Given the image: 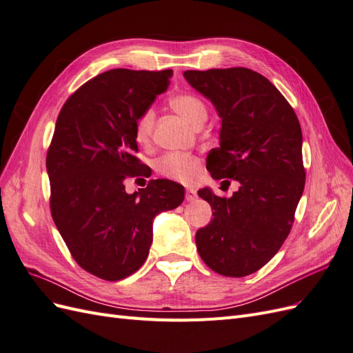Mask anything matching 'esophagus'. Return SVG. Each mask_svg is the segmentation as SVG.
<instances>
[{"label": "esophagus", "instance_id": "1", "mask_svg": "<svg viewBox=\"0 0 353 353\" xmlns=\"http://www.w3.org/2000/svg\"><path fill=\"white\" fill-rule=\"evenodd\" d=\"M196 199H197L196 190H193V188H187V190H185V200H187V201H194Z\"/></svg>", "mask_w": 353, "mask_h": 353}]
</instances>
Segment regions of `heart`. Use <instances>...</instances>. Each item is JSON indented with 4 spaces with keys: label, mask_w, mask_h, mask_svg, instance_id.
Segmentation results:
<instances>
[{
    "label": "heart",
    "mask_w": 353,
    "mask_h": 353,
    "mask_svg": "<svg viewBox=\"0 0 353 353\" xmlns=\"http://www.w3.org/2000/svg\"><path fill=\"white\" fill-rule=\"evenodd\" d=\"M170 105L175 112L185 117L190 123H196L203 116H206V108L200 99L191 94H178L170 99ZM154 126V110H144L135 123L137 141L145 144L150 141ZM159 174L166 178L191 183L199 174V159L188 153H168L157 162Z\"/></svg>",
    "instance_id": "heart-1"
}]
</instances>
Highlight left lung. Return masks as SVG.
Listing matches in <instances>:
<instances>
[{"label":"left lung","instance_id":"obj_1","mask_svg":"<svg viewBox=\"0 0 353 353\" xmlns=\"http://www.w3.org/2000/svg\"><path fill=\"white\" fill-rule=\"evenodd\" d=\"M184 78L221 117L219 147L206 168L212 178L240 184L230 199L199 190L213 219L196 232L197 250L215 272L245 276L274 258L292 230L305 188L301 123L283 94L254 70H185Z\"/></svg>","mask_w":353,"mask_h":353}]
</instances>
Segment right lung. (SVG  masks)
I'll return each instance as SVG.
<instances>
[{
	"mask_svg": "<svg viewBox=\"0 0 353 353\" xmlns=\"http://www.w3.org/2000/svg\"><path fill=\"white\" fill-rule=\"evenodd\" d=\"M170 77V69L108 70L74 91L59 113L47 153L51 215L73 259L101 280L140 270L154 216L184 200V187L169 179L125 191V179L144 168L134 156L135 123Z\"/></svg>",
	"mask_w": 353,
	"mask_h": 353,
	"instance_id": "obj_1",
	"label": "right lung"
}]
</instances>
